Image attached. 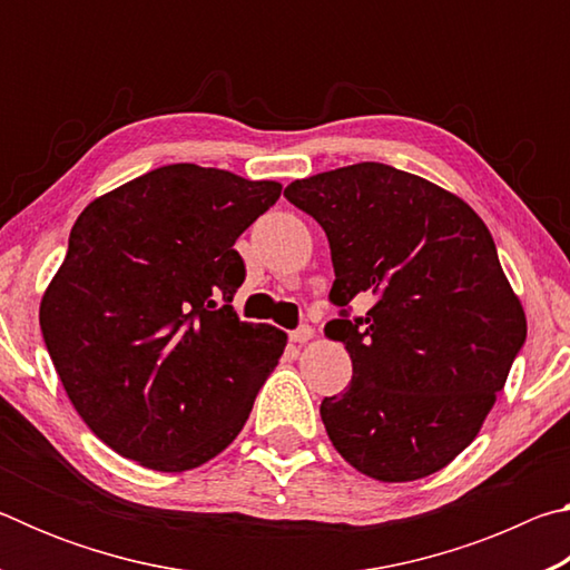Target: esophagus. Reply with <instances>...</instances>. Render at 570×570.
I'll return each instance as SVG.
<instances>
[{
  "instance_id": "1",
  "label": "esophagus",
  "mask_w": 570,
  "mask_h": 570,
  "mask_svg": "<svg viewBox=\"0 0 570 570\" xmlns=\"http://www.w3.org/2000/svg\"><path fill=\"white\" fill-rule=\"evenodd\" d=\"M314 336V330L308 324H302V326H296V330L288 334V340H292L294 344H304V342H308Z\"/></svg>"
}]
</instances>
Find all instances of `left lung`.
<instances>
[{
    "instance_id": "left-lung-1",
    "label": "left lung",
    "mask_w": 570,
    "mask_h": 570,
    "mask_svg": "<svg viewBox=\"0 0 570 570\" xmlns=\"http://www.w3.org/2000/svg\"><path fill=\"white\" fill-rule=\"evenodd\" d=\"M288 204L332 248L326 336L352 356V382L322 400L336 452L382 482L428 478L465 450L525 344V312L495 240L465 200L384 163L286 186ZM375 298L364 317L348 302Z\"/></svg>"
}]
</instances>
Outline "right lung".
<instances>
[{
	"label": "right lung",
	"instance_id": "1",
	"mask_svg": "<svg viewBox=\"0 0 570 570\" xmlns=\"http://www.w3.org/2000/svg\"><path fill=\"white\" fill-rule=\"evenodd\" d=\"M278 196L274 180L173 163L75 220L40 326L77 414L118 455L193 470L246 424L286 334L236 316L234 244Z\"/></svg>",
	"mask_w": 570,
	"mask_h": 570
}]
</instances>
